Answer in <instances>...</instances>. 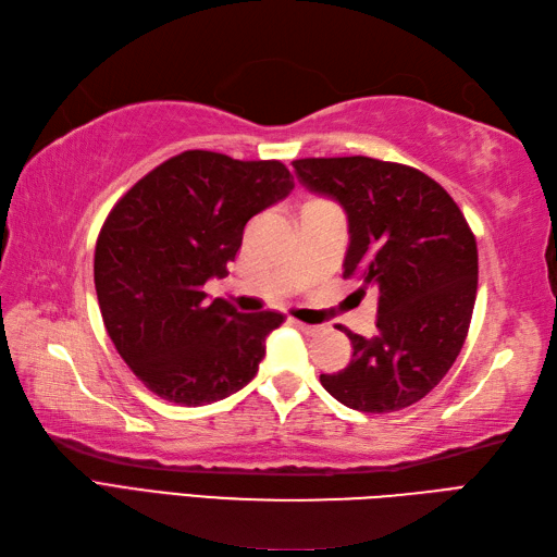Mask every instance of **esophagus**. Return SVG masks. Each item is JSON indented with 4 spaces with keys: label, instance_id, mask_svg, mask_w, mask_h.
<instances>
[{
    "label": "esophagus",
    "instance_id": "obj_1",
    "mask_svg": "<svg viewBox=\"0 0 557 557\" xmlns=\"http://www.w3.org/2000/svg\"><path fill=\"white\" fill-rule=\"evenodd\" d=\"M295 326H298L302 333H307V336H317V333L324 329V326H319V324H305V321H293Z\"/></svg>",
    "mask_w": 557,
    "mask_h": 557
}]
</instances>
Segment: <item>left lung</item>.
I'll return each mask as SVG.
<instances>
[{
  "instance_id": "8db88e82",
  "label": "left lung",
  "mask_w": 557,
  "mask_h": 557,
  "mask_svg": "<svg viewBox=\"0 0 557 557\" xmlns=\"http://www.w3.org/2000/svg\"><path fill=\"white\" fill-rule=\"evenodd\" d=\"M293 169L305 188L348 214L343 278L379 288L376 333L345 329L352 360L321 374V386L360 412L410 407L438 386L465 345L479 276L474 233L453 197L412 166L312 157L295 159Z\"/></svg>"
}]
</instances>
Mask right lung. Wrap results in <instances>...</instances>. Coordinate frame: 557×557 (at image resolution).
I'll return each instance as SVG.
<instances>
[{"mask_svg": "<svg viewBox=\"0 0 557 557\" xmlns=\"http://www.w3.org/2000/svg\"><path fill=\"white\" fill-rule=\"evenodd\" d=\"M293 190L276 159L188 150L152 169L111 209L95 245V290L111 343L159 398L209 405L257 374L281 312L207 300L245 224Z\"/></svg>", "mask_w": 557, "mask_h": 557, "instance_id": "right-lung-1", "label": "right lung"}]
</instances>
